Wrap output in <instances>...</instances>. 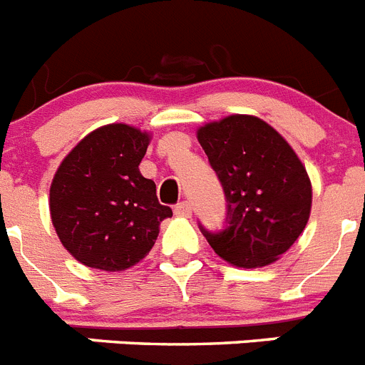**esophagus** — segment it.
Wrapping results in <instances>:
<instances>
[{
	"label": "esophagus",
	"instance_id": "obj_1",
	"mask_svg": "<svg viewBox=\"0 0 365 365\" xmlns=\"http://www.w3.org/2000/svg\"><path fill=\"white\" fill-rule=\"evenodd\" d=\"M173 212H175V215H179V217H190V215H192V206H190L188 201L177 202Z\"/></svg>",
	"mask_w": 365,
	"mask_h": 365
}]
</instances>
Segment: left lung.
<instances>
[{
    "label": "left lung",
    "mask_w": 365,
    "mask_h": 365,
    "mask_svg": "<svg viewBox=\"0 0 365 365\" xmlns=\"http://www.w3.org/2000/svg\"><path fill=\"white\" fill-rule=\"evenodd\" d=\"M197 138L227 199V222L202 235L215 254L243 269L265 267L294 245L309 221L311 180L285 138L261 118L232 115Z\"/></svg>",
    "instance_id": "8db88e82"
}]
</instances>
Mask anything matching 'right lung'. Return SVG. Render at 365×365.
I'll return each mask as SVG.
<instances>
[{"mask_svg": "<svg viewBox=\"0 0 365 365\" xmlns=\"http://www.w3.org/2000/svg\"><path fill=\"white\" fill-rule=\"evenodd\" d=\"M150 137L109 124L67 155L51 185V219L63 247L91 269L125 270L146 257L172 208L160 205L138 164Z\"/></svg>", "mask_w": 365, "mask_h": 365, "instance_id": "add662e5", "label": "right lung"}]
</instances>
